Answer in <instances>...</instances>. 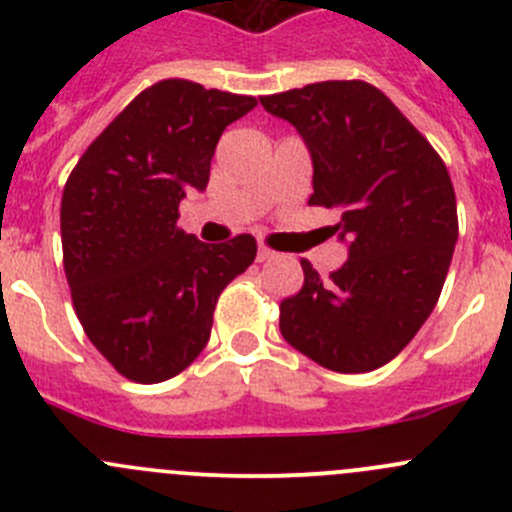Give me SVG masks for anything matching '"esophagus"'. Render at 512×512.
Masks as SVG:
<instances>
[{"label":"esophagus","mask_w":512,"mask_h":512,"mask_svg":"<svg viewBox=\"0 0 512 512\" xmlns=\"http://www.w3.org/2000/svg\"><path fill=\"white\" fill-rule=\"evenodd\" d=\"M272 257H275V252H272L270 247H260V250H257V262H267L272 260Z\"/></svg>","instance_id":"34e87169"}]
</instances>
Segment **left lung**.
Segmentation results:
<instances>
[{
	"mask_svg": "<svg viewBox=\"0 0 512 512\" xmlns=\"http://www.w3.org/2000/svg\"><path fill=\"white\" fill-rule=\"evenodd\" d=\"M312 153L309 205L339 213L349 260L282 299L280 332L297 352L342 374L394 359L441 297L458 240L446 163L391 98L366 81H319L260 96Z\"/></svg>",
	"mask_w": 512,
	"mask_h": 512,
	"instance_id": "8db88e82",
	"label": "left lung"
}]
</instances>
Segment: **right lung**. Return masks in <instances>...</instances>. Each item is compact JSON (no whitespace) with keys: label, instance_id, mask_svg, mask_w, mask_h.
<instances>
[{"label":"right lung","instance_id":"add662e5","mask_svg":"<svg viewBox=\"0 0 512 512\" xmlns=\"http://www.w3.org/2000/svg\"><path fill=\"white\" fill-rule=\"evenodd\" d=\"M255 96L163 79L91 143L61 195V247L76 317L108 364L138 384L180 374L205 349L220 292L257 242L205 245L178 227L190 188L205 190L225 126Z\"/></svg>","mask_w":512,"mask_h":512}]
</instances>
